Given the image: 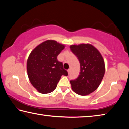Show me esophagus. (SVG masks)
Returning a JSON list of instances; mask_svg holds the SVG:
<instances>
[{
  "mask_svg": "<svg viewBox=\"0 0 129 129\" xmlns=\"http://www.w3.org/2000/svg\"><path fill=\"white\" fill-rule=\"evenodd\" d=\"M68 74H69L70 73V72H71V69H68Z\"/></svg>",
  "mask_w": 129,
  "mask_h": 129,
  "instance_id": "34e87169",
  "label": "esophagus"
}]
</instances>
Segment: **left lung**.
Wrapping results in <instances>:
<instances>
[{
	"label": "left lung",
	"instance_id": "left-lung-1",
	"mask_svg": "<svg viewBox=\"0 0 129 129\" xmlns=\"http://www.w3.org/2000/svg\"><path fill=\"white\" fill-rule=\"evenodd\" d=\"M80 63V73L76 80L70 81L72 89L81 95L93 92L103 79L105 66L101 54L90 44L70 46Z\"/></svg>",
	"mask_w": 129,
	"mask_h": 129
}]
</instances>
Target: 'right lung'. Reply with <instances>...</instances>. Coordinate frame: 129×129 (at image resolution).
<instances>
[{"label":"right lung","mask_w":129,"mask_h":129,"mask_svg":"<svg viewBox=\"0 0 129 129\" xmlns=\"http://www.w3.org/2000/svg\"><path fill=\"white\" fill-rule=\"evenodd\" d=\"M65 45L48 40L38 45L30 52L27 62L28 78L39 92L49 93L56 88L61 76H68L57 56Z\"/></svg>","instance_id":"right-lung-1"}]
</instances>
